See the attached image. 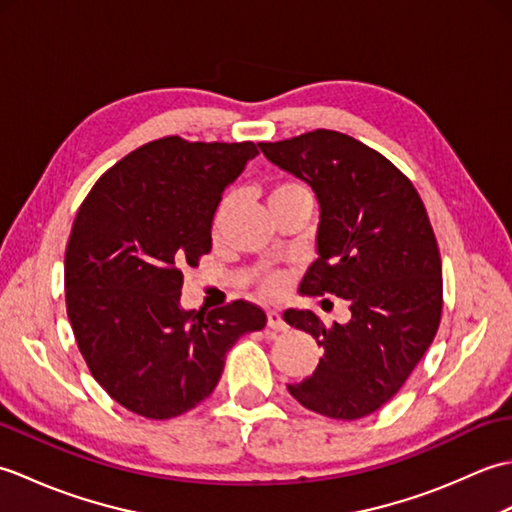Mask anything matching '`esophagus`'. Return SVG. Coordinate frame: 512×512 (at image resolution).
Segmentation results:
<instances>
[{
  "mask_svg": "<svg viewBox=\"0 0 512 512\" xmlns=\"http://www.w3.org/2000/svg\"><path fill=\"white\" fill-rule=\"evenodd\" d=\"M266 317H268V328H270V330H277V332L286 330V321L281 319L279 310H268Z\"/></svg>",
  "mask_w": 512,
  "mask_h": 512,
  "instance_id": "1",
  "label": "esophagus"
}]
</instances>
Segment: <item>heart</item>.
<instances>
[{
    "label": "heart",
    "mask_w": 512,
    "mask_h": 512,
    "mask_svg": "<svg viewBox=\"0 0 512 512\" xmlns=\"http://www.w3.org/2000/svg\"><path fill=\"white\" fill-rule=\"evenodd\" d=\"M297 193H308V191H306V187H303L301 182L281 180V182L275 184L273 189H270L268 204L279 200V198H288V195H297ZM228 204H231V200H228V198H224L220 204H217L215 215H213V231H217V228L222 226V220H224V215L228 211ZM284 286H286V281H284V277H281V275H273V277H268L264 281V290L268 292V295H279V292L284 290Z\"/></svg>",
    "instance_id": "obj_1"
}]
</instances>
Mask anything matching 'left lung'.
I'll list each match as a JSON object with an SVG mask.
<instances>
[{
	"instance_id": "left-lung-1",
	"label": "left lung",
	"mask_w": 512,
	"mask_h": 512,
	"mask_svg": "<svg viewBox=\"0 0 512 512\" xmlns=\"http://www.w3.org/2000/svg\"><path fill=\"white\" fill-rule=\"evenodd\" d=\"M259 149L308 182L321 206L319 259L299 290L341 297L352 312L343 325L284 312L323 350L312 376L288 391L321 416H369L398 394L440 325L442 262L427 209L405 173L347 134L314 129Z\"/></svg>"
}]
</instances>
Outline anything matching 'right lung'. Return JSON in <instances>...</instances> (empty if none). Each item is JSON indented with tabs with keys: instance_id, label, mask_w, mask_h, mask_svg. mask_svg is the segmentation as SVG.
<instances>
[{
	"instance_id": "right-lung-1",
	"label": "right lung",
	"mask_w": 512,
	"mask_h": 512,
	"mask_svg": "<svg viewBox=\"0 0 512 512\" xmlns=\"http://www.w3.org/2000/svg\"><path fill=\"white\" fill-rule=\"evenodd\" d=\"M259 154L250 143L167 136L96 180L65 248V306L92 376L118 405L151 420L198 407L264 310L244 299L209 314L180 308L182 268L211 250L224 189Z\"/></svg>"
}]
</instances>
